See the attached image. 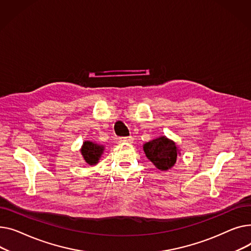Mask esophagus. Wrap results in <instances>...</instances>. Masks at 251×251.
Instances as JSON below:
<instances>
[{
	"instance_id": "34e87169",
	"label": "esophagus",
	"mask_w": 251,
	"mask_h": 251,
	"mask_svg": "<svg viewBox=\"0 0 251 251\" xmlns=\"http://www.w3.org/2000/svg\"><path fill=\"white\" fill-rule=\"evenodd\" d=\"M122 142H126V143H131L132 142V137H123L121 138Z\"/></svg>"
}]
</instances>
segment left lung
Listing matches in <instances>:
<instances>
[{"mask_svg": "<svg viewBox=\"0 0 251 251\" xmlns=\"http://www.w3.org/2000/svg\"><path fill=\"white\" fill-rule=\"evenodd\" d=\"M144 152L152 163L160 170L166 171L176 163L179 150L176 144L165 136L144 144Z\"/></svg>", "mask_w": 251, "mask_h": 251, "instance_id": "1", "label": "left lung"}]
</instances>
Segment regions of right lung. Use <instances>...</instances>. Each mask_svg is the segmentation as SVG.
I'll return each instance as SVG.
<instances>
[{
  "label": "right lung",
  "mask_w": 251,
  "mask_h": 251,
  "mask_svg": "<svg viewBox=\"0 0 251 251\" xmlns=\"http://www.w3.org/2000/svg\"><path fill=\"white\" fill-rule=\"evenodd\" d=\"M103 151H104V146L90 141L84 142L81 148V154L89 165H95L98 163Z\"/></svg>",
  "instance_id": "right-lung-1"
}]
</instances>
